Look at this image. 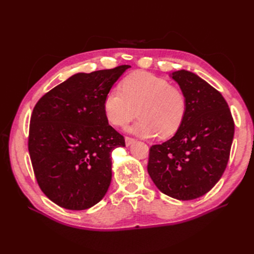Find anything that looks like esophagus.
<instances>
[{
  "label": "esophagus",
  "mask_w": 254,
  "mask_h": 254,
  "mask_svg": "<svg viewBox=\"0 0 254 254\" xmlns=\"http://www.w3.org/2000/svg\"><path fill=\"white\" fill-rule=\"evenodd\" d=\"M134 139L133 137H130V136H125V143H126V146H129L131 145L132 143H134Z\"/></svg>",
  "instance_id": "esophagus-1"
}]
</instances>
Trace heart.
I'll use <instances>...</instances> for the list:
<instances>
[{"label": "heart", "mask_w": 254, "mask_h": 254, "mask_svg": "<svg viewBox=\"0 0 254 254\" xmlns=\"http://www.w3.org/2000/svg\"><path fill=\"white\" fill-rule=\"evenodd\" d=\"M104 110L115 127H125L135 117L140 120L130 131L142 137L173 135L186 117L187 98L167 80L150 73L136 72L111 89L105 97Z\"/></svg>", "instance_id": "heart-1"}]
</instances>
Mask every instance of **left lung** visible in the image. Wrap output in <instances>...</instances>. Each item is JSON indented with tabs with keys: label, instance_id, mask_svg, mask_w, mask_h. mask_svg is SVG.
I'll return each mask as SVG.
<instances>
[{
	"label": "left lung",
	"instance_id": "8db88e82",
	"mask_svg": "<svg viewBox=\"0 0 254 254\" xmlns=\"http://www.w3.org/2000/svg\"><path fill=\"white\" fill-rule=\"evenodd\" d=\"M187 98V112L176 134L149 148L147 171L163 194L178 200L204 195L224 174L234 135L226 99L196 74H172Z\"/></svg>",
	"mask_w": 254,
	"mask_h": 254
}]
</instances>
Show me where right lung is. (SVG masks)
Here are the masks:
<instances>
[{
  "label": "right lung",
  "instance_id": "1",
  "mask_svg": "<svg viewBox=\"0 0 254 254\" xmlns=\"http://www.w3.org/2000/svg\"><path fill=\"white\" fill-rule=\"evenodd\" d=\"M129 66L75 74L36 104L28 151L38 184L57 205L86 210L108 190L111 152L125 140L108 124L104 102Z\"/></svg>",
  "mask_w": 254,
  "mask_h": 254
}]
</instances>
